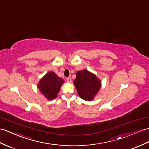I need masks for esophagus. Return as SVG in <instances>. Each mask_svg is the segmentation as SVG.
<instances>
[{
    "label": "esophagus",
    "mask_w": 149,
    "mask_h": 149,
    "mask_svg": "<svg viewBox=\"0 0 149 149\" xmlns=\"http://www.w3.org/2000/svg\"><path fill=\"white\" fill-rule=\"evenodd\" d=\"M66 79H67L68 82H71V77H68L66 78Z\"/></svg>",
    "instance_id": "obj_1"
}]
</instances>
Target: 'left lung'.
Segmentation results:
<instances>
[{
  "label": "left lung",
  "mask_w": 149,
  "mask_h": 149,
  "mask_svg": "<svg viewBox=\"0 0 149 149\" xmlns=\"http://www.w3.org/2000/svg\"><path fill=\"white\" fill-rule=\"evenodd\" d=\"M76 76L73 83L79 96L85 100H92L99 91L101 81L95 74L86 70L78 71Z\"/></svg>",
  "instance_id": "left-lung-1"
}]
</instances>
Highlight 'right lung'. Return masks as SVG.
<instances>
[{
	"label": "right lung",
	"instance_id": "right-lung-1",
	"mask_svg": "<svg viewBox=\"0 0 149 149\" xmlns=\"http://www.w3.org/2000/svg\"><path fill=\"white\" fill-rule=\"evenodd\" d=\"M64 79L57 77L54 72H49L41 78L38 84V88L47 99L51 100L56 98Z\"/></svg>",
	"mask_w": 149,
	"mask_h": 149
}]
</instances>
